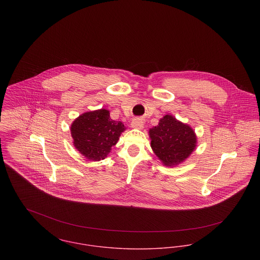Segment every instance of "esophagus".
Instances as JSON below:
<instances>
[{"instance_id":"1","label":"esophagus","mask_w":260,"mask_h":260,"mask_svg":"<svg viewBox=\"0 0 260 260\" xmlns=\"http://www.w3.org/2000/svg\"><path fill=\"white\" fill-rule=\"evenodd\" d=\"M131 126L135 129H142L144 127V122L142 119L140 118H136V119H133L132 122H131Z\"/></svg>"}]
</instances>
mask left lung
Segmentation results:
<instances>
[{
	"mask_svg": "<svg viewBox=\"0 0 260 260\" xmlns=\"http://www.w3.org/2000/svg\"><path fill=\"white\" fill-rule=\"evenodd\" d=\"M151 147L167 166L183 162L196 146L194 131L171 115L160 119L158 126L149 131Z\"/></svg>",
	"mask_w": 260,
	"mask_h": 260,
	"instance_id": "obj_1",
	"label": "left lung"
}]
</instances>
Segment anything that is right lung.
<instances>
[{
	"label": "right lung",
	"instance_id": "1",
	"mask_svg": "<svg viewBox=\"0 0 260 260\" xmlns=\"http://www.w3.org/2000/svg\"><path fill=\"white\" fill-rule=\"evenodd\" d=\"M124 130V124L112 120L110 113L105 109L84 113L71 126L75 147L93 161L107 157Z\"/></svg>",
	"mask_w": 260,
	"mask_h": 260
}]
</instances>
